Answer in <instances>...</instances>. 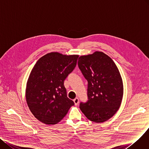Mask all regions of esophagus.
<instances>
[{
	"instance_id": "34e87169",
	"label": "esophagus",
	"mask_w": 149,
	"mask_h": 149,
	"mask_svg": "<svg viewBox=\"0 0 149 149\" xmlns=\"http://www.w3.org/2000/svg\"><path fill=\"white\" fill-rule=\"evenodd\" d=\"M73 102L74 103V104L75 105H77V104L79 103V99L77 97L75 98L74 100H73Z\"/></svg>"
}]
</instances>
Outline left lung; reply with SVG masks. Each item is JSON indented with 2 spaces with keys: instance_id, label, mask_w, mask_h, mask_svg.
I'll return each mask as SVG.
<instances>
[{
  "instance_id": "left-lung-1",
  "label": "left lung",
  "mask_w": 149,
  "mask_h": 149,
  "mask_svg": "<svg viewBox=\"0 0 149 149\" xmlns=\"http://www.w3.org/2000/svg\"><path fill=\"white\" fill-rule=\"evenodd\" d=\"M78 66L88 81V100L80 103L86 117L95 123H103L118 110L123 99V84L113 60L102 52L81 56Z\"/></svg>"
}]
</instances>
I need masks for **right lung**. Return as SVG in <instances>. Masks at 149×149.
Returning <instances> with one entry per match:
<instances>
[{
    "label": "right lung",
    "mask_w": 149,
    "mask_h": 149,
    "mask_svg": "<svg viewBox=\"0 0 149 149\" xmlns=\"http://www.w3.org/2000/svg\"><path fill=\"white\" fill-rule=\"evenodd\" d=\"M78 57L51 52L40 58L32 69L26 100L32 114L42 123H58L74 105L67 97L64 82L75 68Z\"/></svg>",
    "instance_id": "add662e5"
}]
</instances>
